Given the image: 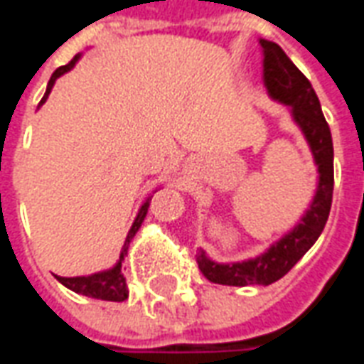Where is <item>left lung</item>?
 <instances>
[{
	"instance_id": "obj_1",
	"label": "left lung",
	"mask_w": 364,
	"mask_h": 364,
	"mask_svg": "<svg viewBox=\"0 0 364 364\" xmlns=\"http://www.w3.org/2000/svg\"><path fill=\"white\" fill-rule=\"evenodd\" d=\"M262 49V82L274 102L286 106L289 118L307 141L317 167L314 197L296 225L254 258L235 262L213 260L203 248L197 264L203 276L223 286H270L284 278L323 232L333 199V139L314 86L289 60L279 45L258 39Z\"/></svg>"
}]
</instances>
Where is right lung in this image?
Instances as JSON below:
<instances>
[{"label":"right lung","instance_id":"1","mask_svg":"<svg viewBox=\"0 0 364 364\" xmlns=\"http://www.w3.org/2000/svg\"><path fill=\"white\" fill-rule=\"evenodd\" d=\"M82 58V53H78L68 65L65 67H58L53 76H50L49 85H47V92L43 96V100L39 102V108L43 104L47 102V98H49L50 90H53V86L57 82L58 78L63 75H67L70 73L73 68L76 67V63ZM157 189H161V187H156ZM154 191V193H156ZM149 197H147L144 203H141V207H139L138 215L134 218V223H132V228H129L128 236H126V240H124V246H122V252L118 262L112 266V268H106V270L100 272H94L90 276H75V278H63V276H55V278L65 286V288L73 289L75 294H80V296L86 297H94V299H104V301H124V299H128V286H126V278H124V274H122V260H124V256L128 254V248L132 240H134V236L139 230V226L144 223V218L147 215V208H149Z\"/></svg>","mask_w":364,"mask_h":364}]
</instances>
